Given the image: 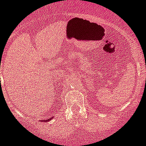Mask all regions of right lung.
Returning a JSON list of instances; mask_svg holds the SVG:
<instances>
[{
  "instance_id": "obj_1",
  "label": "right lung",
  "mask_w": 146,
  "mask_h": 146,
  "mask_svg": "<svg viewBox=\"0 0 146 146\" xmlns=\"http://www.w3.org/2000/svg\"><path fill=\"white\" fill-rule=\"evenodd\" d=\"M51 118H49L48 120H47V121H51Z\"/></svg>"
}]
</instances>
